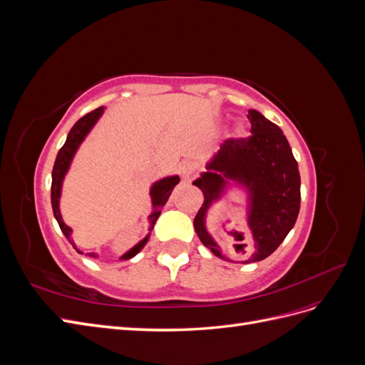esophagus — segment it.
I'll use <instances>...</instances> for the list:
<instances>
[{
    "label": "esophagus",
    "mask_w": 365,
    "mask_h": 365,
    "mask_svg": "<svg viewBox=\"0 0 365 365\" xmlns=\"http://www.w3.org/2000/svg\"><path fill=\"white\" fill-rule=\"evenodd\" d=\"M178 170L185 181H190L195 176V168H193L192 161H187V160L181 161L178 165Z\"/></svg>",
    "instance_id": "obj_1"
}]
</instances>
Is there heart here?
<instances>
[{
  "instance_id": "heart-1",
  "label": "heart",
  "mask_w": 365,
  "mask_h": 365,
  "mask_svg": "<svg viewBox=\"0 0 365 365\" xmlns=\"http://www.w3.org/2000/svg\"><path fill=\"white\" fill-rule=\"evenodd\" d=\"M235 132H236V137H247L248 135V129L244 123H237Z\"/></svg>"
}]
</instances>
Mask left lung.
I'll return each instance as SVG.
<instances>
[{"label":"left lung","instance_id":"left-lung-1","mask_svg":"<svg viewBox=\"0 0 365 365\" xmlns=\"http://www.w3.org/2000/svg\"><path fill=\"white\" fill-rule=\"evenodd\" d=\"M251 137L228 138L193 181L204 193V204L195 216L197 237L216 257L227 260L207 230V215L236 185L247 193V222L252 244L248 260L260 262L272 254L292 230L300 212V172L282 129L250 109ZM244 252L245 245H235Z\"/></svg>","mask_w":365,"mask_h":365}]
</instances>
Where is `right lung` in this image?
<instances>
[{"label": "right lung", "instance_id": "obj_1", "mask_svg": "<svg viewBox=\"0 0 365 365\" xmlns=\"http://www.w3.org/2000/svg\"><path fill=\"white\" fill-rule=\"evenodd\" d=\"M105 113V108L101 106L94 109V111H91L90 114L83 115L82 118H79L74 123V126L71 128V130L68 132L67 135V141H65V145L61 148V150L58 152V157H56V161H54V165H53V173H51V207H53V213H54V217H56L58 224L62 230V233L65 235V237H67L70 240V244L76 248L74 242L71 240V233L73 230L63 222V219L61 216V210H59V200H61V193H62V182H63V178L65 175H67L70 165H71V161L76 155L77 149H79V146L82 145V141L85 140V137L90 134V130L94 128V125L97 123V120L101 118ZM180 182V176L178 175H172V176H165V178L153 182L152 187H150V201H152V213L149 215V231L153 230V225H155L157 219L160 217L161 215V208L165 205V202H168L169 196L173 190V187ZM150 237V233L140 240L138 244L135 247H132L129 251H126L123 256L120 257V260H129L134 256H137V254L143 250V247H145L148 244V240ZM77 252L83 254L82 251H79L76 248ZM88 256L90 257H97V254L94 252H88Z\"/></svg>", "mask_w": 365, "mask_h": 365}]
</instances>
